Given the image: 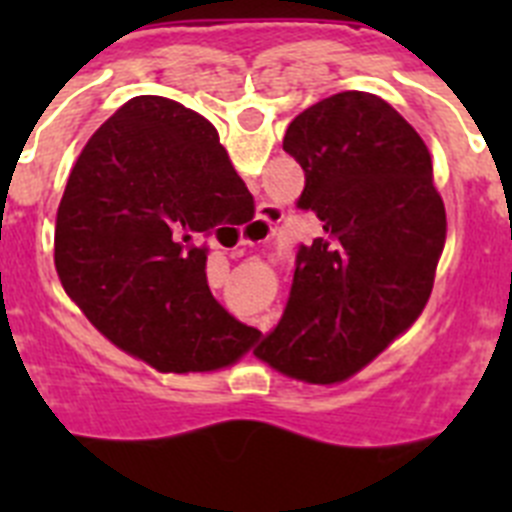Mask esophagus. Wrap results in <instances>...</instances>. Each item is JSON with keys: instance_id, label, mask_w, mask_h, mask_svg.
Here are the masks:
<instances>
[{"instance_id": "1", "label": "esophagus", "mask_w": 512, "mask_h": 512, "mask_svg": "<svg viewBox=\"0 0 512 512\" xmlns=\"http://www.w3.org/2000/svg\"><path fill=\"white\" fill-rule=\"evenodd\" d=\"M282 220V210H279L277 205H269V202H261L259 210H256V220H253L251 225L246 228V235L248 238H243V243H261L266 241L271 233H274V228H277V223Z\"/></svg>"}]
</instances>
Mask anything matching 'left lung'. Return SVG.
Listing matches in <instances>:
<instances>
[{
	"instance_id": "obj_1",
	"label": "left lung",
	"mask_w": 512,
	"mask_h": 512,
	"mask_svg": "<svg viewBox=\"0 0 512 512\" xmlns=\"http://www.w3.org/2000/svg\"><path fill=\"white\" fill-rule=\"evenodd\" d=\"M284 151L305 171L297 207L323 233L297 251L284 315L256 354L287 377L341 382L423 312L446 210L423 138L377 94L320 99L289 122Z\"/></svg>"
}]
</instances>
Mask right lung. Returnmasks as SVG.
<instances>
[{
	"label": "right lung",
	"mask_w": 512,
	"mask_h": 512,
	"mask_svg": "<svg viewBox=\"0 0 512 512\" xmlns=\"http://www.w3.org/2000/svg\"><path fill=\"white\" fill-rule=\"evenodd\" d=\"M248 215L251 192L210 122L174 99L135 97L71 169L58 279L99 333L158 372L223 369L261 333L212 297L207 238Z\"/></svg>",
	"instance_id": "obj_1"
}]
</instances>
